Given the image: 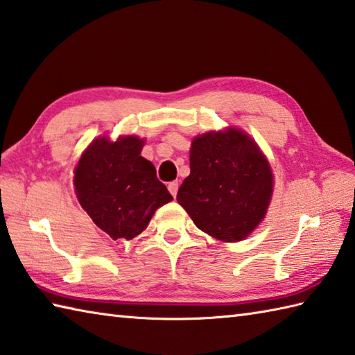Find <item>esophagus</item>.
I'll use <instances>...</instances> for the list:
<instances>
[{
    "mask_svg": "<svg viewBox=\"0 0 355 355\" xmlns=\"http://www.w3.org/2000/svg\"><path fill=\"white\" fill-rule=\"evenodd\" d=\"M168 189H169V192L172 193V197L175 198V197H177V192H178V182H171V183L168 184Z\"/></svg>",
    "mask_w": 355,
    "mask_h": 355,
    "instance_id": "esophagus-1",
    "label": "esophagus"
}]
</instances>
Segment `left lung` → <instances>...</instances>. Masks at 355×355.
<instances>
[{"label":"left lung","instance_id":"left-lung-1","mask_svg":"<svg viewBox=\"0 0 355 355\" xmlns=\"http://www.w3.org/2000/svg\"><path fill=\"white\" fill-rule=\"evenodd\" d=\"M191 173L177 200L201 231L223 241H240L265 217L272 173L245 132H209L196 137Z\"/></svg>","mask_w":355,"mask_h":355}]
</instances>
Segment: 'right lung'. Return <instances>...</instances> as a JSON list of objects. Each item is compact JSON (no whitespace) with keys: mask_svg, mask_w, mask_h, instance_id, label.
<instances>
[{"mask_svg":"<svg viewBox=\"0 0 355 355\" xmlns=\"http://www.w3.org/2000/svg\"><path fill=\"white\" fill-rule=\"evenodd\" d=\"M143 140L98 138L85 150L75 169V191L94 223L114 240H132L148 227L159 206L172 196L154 164L143 158Z\"/></svg>","mask_w":355,"mask_h":355,"instance_id":"right-lung-1","label":"right lung"}]
</instances>
